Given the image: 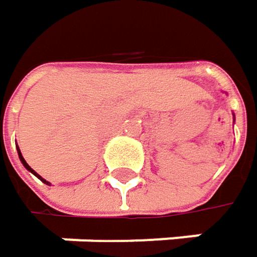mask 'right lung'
<instances>
[{"label":"right lung","mask_w":257,"mask_h":257,"mask_svg":"<svg viewBox=\"0 0 257 257\" xmlns=\"http://www.w3.org/2000/svg\"><path fill=\"white\" fill-rule=\"evenodd\" d=\"M17 153H19V159H20V162H22V163H23V166H25V168H26V169H28V171H29V172H31V174H34V175H35L36 178H39V179H41V181H42V182H44V184H47V185H51V184H50V182H48V181H47V179H44V178H42V176H41V175H38V174H36L35 171H34V169H32V168H31V166H29V165H28V163H26V160H25V159H23V156H22V153H20V150H19V149H17Z\"/></svg>","instance_id":"add662e5"}]
</instances>
